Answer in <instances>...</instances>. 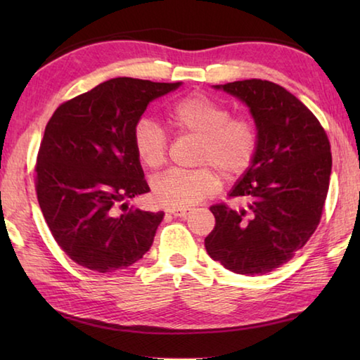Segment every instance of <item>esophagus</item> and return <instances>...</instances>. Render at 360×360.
Returning <instances> with one entry per match:
<instances>
[{"mask_svg": "<svg viewBox=\"0 0 360 360\" xmlns=\"http://www.w3.org/2000/svg\"><path fill=\"white\" fill-rule=\"evenodd\" d=\"M168 212L169 214H173V216H176V217H186L188 212H191V210H187V208H181V210H168Z\"/></svg>", "mask_w": 360, "mask_h": 360, "instance_id": "1", "label": "esophagus"}]
</instances>
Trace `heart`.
<instances>
[{
  "label": "heart",
  "mask_w": 360,
  "mask_h": 360,
  "mask_svg": "<svg viewBox=\"0 0 360 360\" xmlns=\"http://www.w3.org/2000/svg\"><path fill=\"white\" fill-rule=\"evenodd\" d=\"M168 125L179 135L198 138L197 165H208L224 179H236L257 152V131L251 120L231 117L230 109L206 95L179 100L167 114ZM133 146L141 165L155 169L167 157V136L149 119L139 120L133 130ZM207 167L169 169L152 181V197L169 210L188 208L208 197L219 186L216 174Z\"/></svg>",
  "instance_id": "heart-1"
}]
</instances>
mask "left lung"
Returning <instances> with one entry per match:
<instances>
[{"mask_svg":"<svg viewBox=\"0 0 360 360\" xmlns=\"http://www.w3.org/2000/svg\"><path fill=\"white\" fill-rule=\"evenodd\" d=\"M248 106L257 152L230 197L245 206H211L210 257L238 275H265L294 257L314 233L324 210L332 154L314 114L284 87L262 79L212 85Z\"/></svg>","mask_w":360,"mask_h":360,"instance_id":"1","label":"left lung"}]
</instances>
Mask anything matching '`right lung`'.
<instances>
[{"mask_svg":"<svg viewBox=\"0 0 360 360\" xmlns=\"http://www.w3.org/2000/svg\"><path fill=\"white\" fill-rule=\"evenodd\" d=\"M181 85L109 79L63 103L49 120L36 163V193L53 238L81 266L111 273L150 249L165 212L129 208L130 198L150 191L133 130L152 100Z\"/></svg>","mask_w":360,"mask_h":360,"instance_id":"1","label":"right lung"}]
</instances>
